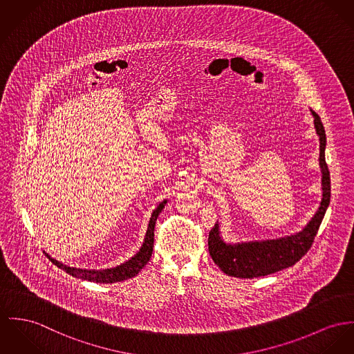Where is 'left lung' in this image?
<instances>
[{
  "instance_id": "8db88e82",
  "label": "left lung",
  "mask_w": 354,
  "mask_h": 354,
  "mask_svg": "<svg viewBox=\"0 0 354 354\" xmlns=\"http://www.w3.org/2000/svg\"><path fill=\"white\" fill-rule=\"evenodd\" d=\"M314 117V128L319 137V168H321V190L322 198L318 210L308 221V223L294 234L254 240L243 243H226L222 239L219 222L209 233V252L213 261L229 276L253 279L267 276L292 267L307 253L313 244L321 222L325 217L330 203V172L325 160L326 133L321 117L310 109Z\"/></svg>"
}]
</instances>
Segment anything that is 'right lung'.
Segmentation results:
<instances>
[{
	"label": "right lung",
	"instance_id": "1",
	"mask_svg": "<svg viewBox=\"0 0 354 354\" xmlns=\"http://www.w3.org/2000/svg\"><path fill=\"white\" fill-rule=\"evenodd\" d=\"M167 203V199H164L163 202H160L158 205V207L152 212L151 218H149V223L147 227V233L144 237V241L141 248L138 249L135 256H132L129 260H127L125 263L113 267V268H105V270H87V268H77V267H70L63 264L62 261L56 260L54 257H51L47 253V257L54 263L56 267H59L60 270L66 271L68 274L78 277L82 280H88V281H95V283H117V281H124L127 279H131L133 276H136L140 272L147 263L149 261L151 256H152V250H153V232H155V223L156 219L159 217V214L162 213Z\"/></svg>",
	"mask_w": 354,
	"mask_h": 354
}]
</instances>
